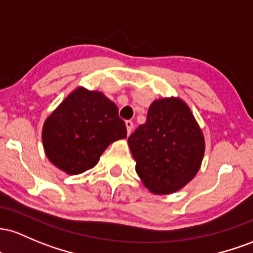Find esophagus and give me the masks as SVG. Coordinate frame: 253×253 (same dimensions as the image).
Returning <instances> with one entry per match:
<instances>
[{
  "instance_id": "34e87169",
  "label": "esophagus",
  "mask_w": 253,
  "mask_h": 253,
  "mask_svg": "<svg viewBox=\"0 0 253 253\" xmlns=\"http://www.w3.org/2000/svg\"><path fill=\"white\" fill-rule=\"evenodd\" d=\"M126 126L127 135H130V134H131V131H132V127H134V123H132L131 121H126Z\"/></svg>"
}]
</instances>
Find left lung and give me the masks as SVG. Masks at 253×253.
<instances>
[{"label":"left lung","mask_w":253,"mask_h":253,"mask_svg":"<svg viewBox=\"0 0 253 253\" xmlns=\"http://www.w3.org/2000/svg\"><path fill=\"white\" fill-rule=\"evenodd\" d=\"M136 173L154 195L179 191L200 171L206 140L189 105L178 96L155 99L146 123L127 138Z\"/></svg>","instance_id":"left-lung-1"}]
</instances>
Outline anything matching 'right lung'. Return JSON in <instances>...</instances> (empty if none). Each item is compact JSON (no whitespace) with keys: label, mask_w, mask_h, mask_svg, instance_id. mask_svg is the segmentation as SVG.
I'll return each instance as SVG.
<instances>
[{"label":"right lung","mask_w":253,"mask_h":253,"mask_svg":"<svg viewBox=\"0 0 253 253\" xmlns=\"http://www.w3.org/2000/svg\"><path fill=\"white\" fill-rule=\"evenodd\" d=\"M126 137L118 107L104 93L79 86L45 119L44 152L57 169L75 175L93 169L105 149Z\"/></svg>","instance_id":"obj_1"}]
</instances>
